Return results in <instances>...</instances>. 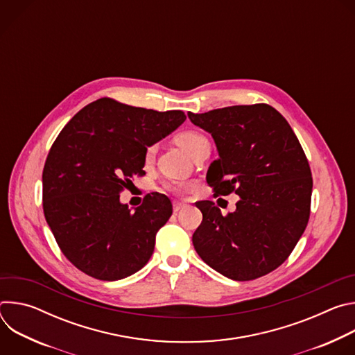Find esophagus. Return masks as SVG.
<instances>
[{"instance_id":"1","label":"esophagus","mask_w":355,"mask_h":355,"mask_svg":"<svg viewBox=\"0 0 355 355\" xmlns=\"http://www.w3.org/2000/svg\"><path fill=\"white\" fill-rule=\"evenodd\" d=\"M182 208H185V204H182V202H178V200H174V202H173V211H174V212H178V211H181Z\"/></svg>"}]
</instances>
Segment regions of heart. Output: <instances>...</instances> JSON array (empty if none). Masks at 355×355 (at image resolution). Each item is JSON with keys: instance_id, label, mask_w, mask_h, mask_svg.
I'll list each match as a JSON object with an SVG mask.
<instances>
[{"instance_id": "heart-1", "label": "heart", "mask_w": 355, "mask_h": 355, "mask_svg": "<svg viewBox=\"0 0 355 355\" xmlns=\"http://www.w3.org/2000/svg\"><path fill=\"white\" fill-rule=\"evenodd\" d=\"M175 143L184 148L187 153L189 156H192L195 151L200 147L204 146L205 143H208V139L205 135H202L200 132L198 130H184V132H180L177 136H175ZM155 146H150L146 151V157L147 160L153 157L155 155ZM167 188L175 193H182L187 191V185L184 182H177V181H173V182H168L167 184Z\"/></svg>"}]
</instances>
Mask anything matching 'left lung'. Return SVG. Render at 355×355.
I'll use <instances>...</instances> for the list:
<instances>
[{"label":"left lung","instance_id":"1","mask_svg":"<svg viewBox=\"0 0 355 355\" xmlns=\"http://www.w3.org/2000/svg\"><path fill=\"white\" fill-rule=\"evenodd\" d=\"M191 122L212 135L219 159L207 181L215 195L237 193L226 216L211 200L196 202L202 223L192 236L198 256L234 281H250L278 268L306 229L312 173L286 119L267 104L234 105Z\"/></svg>","mask_w":355,"mask_h":355}]
</instances>
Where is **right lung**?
Segmentation results:
<instances>
[{"label":"right lung","mask_w":355,"mask_h":355,"mask_svg":"<svg viewBox=\"0 0 355 355\" xmlns=\"http://www.w3.org/2000/svg\"><path fill=\"white\" fill-rule=\"evenodd\" d=\"M187 119L101 98L63 128L43 168V212L67 260L101 281L126 278L153 254L156 233L173 214L171 200L147 193L135 211L119 193L144 174L147 147Z\"/></svg>","instance_id":"add662e5"}]
</instances>
